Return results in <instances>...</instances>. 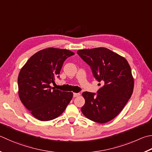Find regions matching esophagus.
I'll list each match as a JSON object with an SVG mask.
<instances>
[{"label": "esophagus", "instance_id": "1", "mask_svg": "<svg viewBox=\"0 0 152 152\" xmlns=\"http://www.w3.org/2000/svg\"><path fill=\"white\" fill-rule=\"evenodd\" d=\"M80 95V93H74L73 94L74 97H78V96H79Z\"/></svg>", "mask_w": 152, "mask_h": 152}]
</instances>
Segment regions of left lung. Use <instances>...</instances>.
I'll return each mask as SVG.
<instances>
[{"label": "left lung", "mask_w": 152, "mask_h": 152, "mask_svg": "<svg viewBox=\"0 0 152 152\" xmlns=\"http://www.w3.org/2000/svg\"><path fill=\"white\" fill-rule=\"evenodd\" d=\"M77 54L90 66L96 80L103 84L97 94L82 93L85 99L82 114L95 122H109L120 114L133 93L131 68L124 57L106 48L80 50Z\"/></svg>", "instance_id": "8db88e82"}]
</instances>
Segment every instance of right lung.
I'll return each mask as SVG.
<instances>
[{
	"label": "right lung",
	"instance_id": "add662e5",
	"mask_svg": "<svg viewBox=\"0 0 152 152\" xmlns=\"http://www.w3.org/2000/svg\"><path fill=\"white\" fill-rule=\"evenodd\" d=\"M74 54L66 49L46 48L30 57L22 68L18 78L19 98L37 119H55L70 103L72 92L55 90L50 84L59 78L63 63Z\"/></svg>",
	"mask_w": 152,
	"mask_h": 152
}]
</instances>
